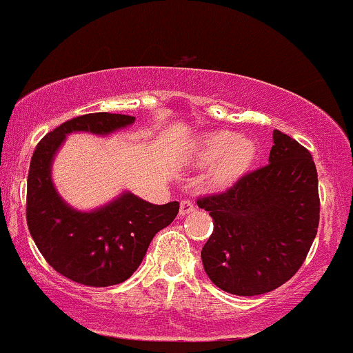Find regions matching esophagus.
Returning <instances> with one entry per match:
<instances>
[{
    "label": "esophagus",
    "instance_id": "obj_1",
    "mask_svg": "<svg viewBox=\"0 0 353 353\" xmlns=\"http://www.w3.org/2000/svg\"><path fill=\"white\" fill-rule=\"evenodd\" d=\"M194 209H196V206L191 203V201H183V203H181V206H179V214L185 216V214H189V212L194 211Z\"/></svg>",
    "mask_w": 353,
    "mask_h": 353
}]
</instances>
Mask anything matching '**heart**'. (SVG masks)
Returning <instances> with one entry per match:
<instances>
[{
    "label": "heart",
    "mask_w": 353,
    "mask_h": 353,
    "mask_svg": "<svg viewBox=\"0 0 353 353\" xmlns=\"http://www.w3.org/2000/svg\"><path fill=\"white\" fill-rule=\"evenodd\" d=\"M256 157V145L251 139L233 130H216L199 139L194 149V161L199 165H211V183L214 188H226L250 169Z\"/></svg>",
    "instance_id": "b5f03b06"
}]
</instances>
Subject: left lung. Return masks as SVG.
Segmentation results:
<instances>
[{"label": "left lung", "mask_w": 353, "mask_h": 353, "mask_svg": "<svg viewBox=\"0 0 353 353\" xmlns=\"http://www.w3.org/2000/svg\"><path fill=\"white\" fill-rule=\"evenodd\" d=\"M270 164L203 197L214 230L201 251L209 280L231 295L268 293L303 265L320 221L319 176L303 145L273 130Z\"/></svg>", "instance_id": "left-lung-1"}]
</instances>
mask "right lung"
<instances>
[{
    "label": "right lung",
    "instance_id": "1",
    "mask_svg": "<svg viewBox=\"0 0 353 353\" xmlns=\"http://www.w3.org/2000/svg\"><path fill=\"white\" fill-rule=\"evenodd\" d=\"M122 114H87L61 123L34 149L28 172L26 221L34 245L48 265L63 276L87 286H112L132 276L159 231L172 223L179 203H147L123 191L90 211L70 206L53 184L57 152L70 134L107 137L132 125Z\"/></svg>",
    "mask_w": 353,
    "mask_h": 353
}]
</instances>
